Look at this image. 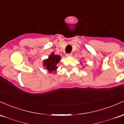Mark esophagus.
Segmentation results:
<instances>
[{"instance_id":"1","label":"esophagus","mask_w":124,"mask_h":124,"mask_svg":"<svg viewBox=\"0 0 124 124\" xmlns=\"http://www.w3.org/2000/svg\"><path fill=\"white\" fill-rule=\"evenodd\" d=\"M66 56H72V53H70V54H66Z\"/></svg>"}]
</instances>
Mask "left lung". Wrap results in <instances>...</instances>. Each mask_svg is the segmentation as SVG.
<instances>
[{
    "label": "left lung",
    "mask_w": 124,
    "mask_h": 124,
    "mask_svg": "<svg viewBox=\"0 0 124 124\" xmlns=\"http://www.w3.org/2000/svg\"><path fill=\"white\" fill-rule=\"evenodd\" d=\"M81 64H82V65H83V64H82V63H81Z\"/></svg>",
    "instance_id": "obj_1"
}]
</instances>
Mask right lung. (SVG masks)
I'll list each match as a JSON object with an SVG mask.
<instances>
[{"instance_id": "right-lung-1", "label": "right lung", "mask_w": 124, "mask_h": 124, "mask_svg": "<svg viewBox=\"0 0 124 124\" xmlns=\"http://www.w3.org/2000/svg\"><path fill=\"white\" fill-rule=\"evenodd\" d=\"M61 56L52 52L48 56V58L43 61V66L48 71L49 73H55L58 66L57 64L60 62Z\"/></svg>"}]
</instances>
